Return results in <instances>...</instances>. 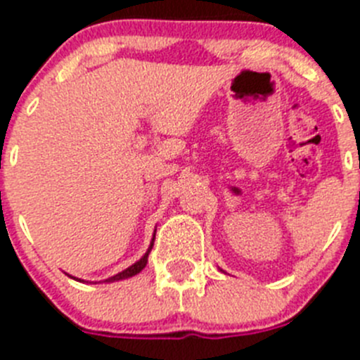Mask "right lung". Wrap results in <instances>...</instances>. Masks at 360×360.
Here are the masks:
<instances>
[{
	"label": "right lung",
	"mask_w": 360,
	"mask_h": 360,
	"mask_svg": "<svg viewBox=\"0 0 360 360\" xmlns=\"http://www.w3.org/2000/svg\"><path fill=\"white\" fill-rule=\"evenodd\" d=\"M153 241H155V238H153ZM153 241H151V245H149L148 252H146L144 256H142L141 259H139V262L135 263V265L128 266V269L122 270V272H120V274L113 276V278L106 279V281H119V279H126V278H131V276L139 274V272H141V270L144 269V266H146V263H148V256H149V252H151V249H153ZM73 279H75V278H73Z\"/></svg>",
	"instance_id": "add662e5"
}]
</instances>
